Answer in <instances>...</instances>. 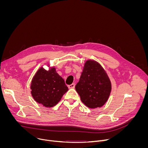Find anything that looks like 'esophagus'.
<instances>
[{
	"mask_svg": "<svg viewBox=\"0 0 148 148\" xmlns=\"http://www.w3.org/2000/svg\"><path fill=\"white\" fill-rule=\"evenodd\" d=\"M68 87H69V88H75V84L73 83L72 84H71V85H69V86H68Z\"/></svg>",
	"mask_w": 148,
	"mask_h": 148,
	"instance_id": "esophagus-1",
	"label": "esophagus"
}]
</instances>
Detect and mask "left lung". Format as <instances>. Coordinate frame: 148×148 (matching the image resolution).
I'll use <instances>...</instances> for the list:
<instances>
[{
  "mask_svg": "<svg viewBox=\"0 0 148 148\" xmlns=\"http://www.w3.org/2000/svg\"><path fill=\"white\" fill-rule=\"evenodd\" d=\"M111 89V80L102 66L95 60H87L75 86L83 103L91 109L102 107L107 102Z\"/></svg>",
  "mask_w": 148,
  "mask_h": 148,
  "instance_id": "obj_1",
  "label": "left lung"
}]
</instances>
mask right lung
I'll return each mask as SVG.
<instances>
[{
	"label": "right lung",
	"instance_id": "1",
	"mask_svg": "<svg viewBox=\"0 0 148 148\" xmlns=\"http://www.w3.org/2000/svg\"><path fill=\"white\" fill-rule=\"evenodd\" d=\"M49 70L40 67L33 76L30 84V92L35 101L46 108L54 107L61 100L69 88L55 67Z\"/></svg>",
	"mask_w": 148,
	"mask_h": 148
}]
</instances>
